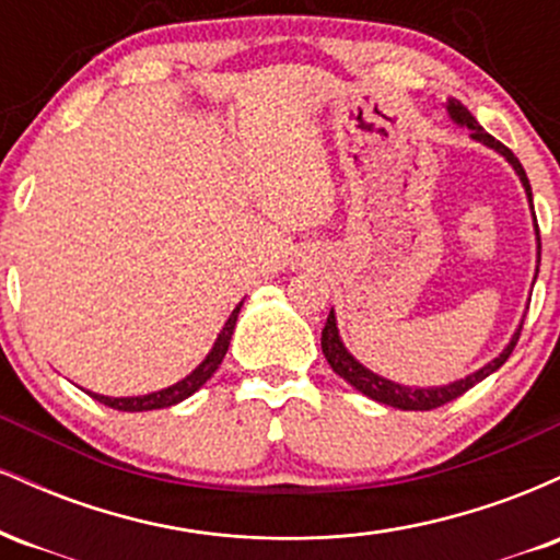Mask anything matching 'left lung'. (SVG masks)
Masks as SVG:
<instances>
[{
    "label": "left lung",
    "instance_id": "obj_1",
    "mask_svg": "<svg viewBox=\"0 0 560 560\" xmlns=\"http://www.w3.org/2000/svg\"><path fill=\"white\" fill-rule=\"evenodd\" d=\"M445 107H447L450 118H453L455 124L471 128V139H477V141H481V144L492 147L494 152H500V155H503L508 163L513 165V171H516L518 178H522L526 197H529V205H532V186H529V178H526V173L522 168V163H518V158L513 155V152L508 150L505 144H500L498 139L490 137V133H487L485 128L477 124V118H474V115L468 113L458 100H447ZM532 210H535V208H532ZM535 231H537V244H539L537 215H535ZM535 279H537V276H535ZM518 337H522V326H518L516 334H513V339L508 342L505 350L500 352L494 361L487 363L485 369L474 371V374L460 378V382L445 384V387H429V389L427 387H405V384L389 382V378L378 376V374H374V371H369L365 365L358 363L355 358L347 352L342 339H339V329H337V318H334V311L329 313V318H326L324 331H320V350H324L326 361H329L334 374L342 376L347 384H352V387H355L358 392H363V395L371 397V400L392 405V408H400V410H434V408H440V405H445L450 400H455V397L464 395V392L471 389L474 384H479L481 378L490 376L492 371H498L500 365H503L508 358H511V352H513V347H516Z\"/></svg>",
    "mask_w": 560,
    "mask_h": 560
}]
</instances>
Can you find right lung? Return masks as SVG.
<instances>
[{
	"mask_svg": "<svg viewBox=\"0 0 560 560\" xmlns=\"http://www.w3.org/2000/svg\"><path fill=\"white\" fill-rule=\"evenodd\" d=\"M242 311V302L234 307V313H231L226 326H223L221 334H218L213 350L208 352V358H205L202 363L197 365L195 371H191L189 376L182 378V382H176L173 387L168 389H160V392H150V395H139V397H105V395H94V392H89V395L94 397V400H100L102 405H107V408L113 410H126V413H139V410H158V408H171V405L186 400L189 395H195V392L202 387L205 382H208L210 376L215 374L218 365H221L223 358H226V350H229V342H231V334H234V326H236V316H240Z\"/></svg>",
	"mask_w": 560,
	"mask_h": 560,
	"instance_id": "add662e5",
	"label": "right lung"
}]
</instances>
